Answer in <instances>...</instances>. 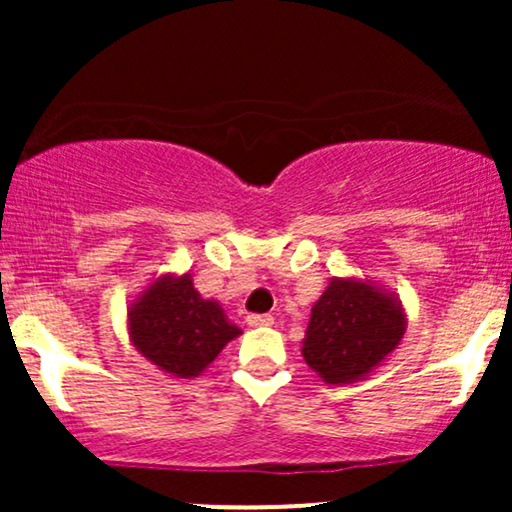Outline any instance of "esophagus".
I'll list each match as a JSON object with an SVG mask.
<instances>
[{"label": "esophagus", "instance_id": "obj_1", "mask_svg": "<svg viewBox=\"0 0 512 512\" xmlns=\"http://www.w3.org/2000/svg\"><path fill=\"white\" fill-rule=\"evenodd\" d=\"M248 322L250 327H269L274 325V317L272 315H248Z\"/></svg>", "mask_w": 512, "mask_h": 512}]
</instances>
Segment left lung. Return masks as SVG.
Returning <instances> with one entry per match:
<instances>
[{
	"instance_id": "obj_1",
	"label": "left lung",
	"mask_w": 512,
	"mask_h": 512,
	"mask_svg": "<svg viewBox=\"0 0 512 512\" xmlns=\"http://www.w3.org/2000/svg\"><path fill=\"white\" fill-rule=\"evenodd\" d=\"M407 332L395 291L358 276H332L310 310L301 354L327 385H351L375 373Z\"/></svg>"
}]
</instances>
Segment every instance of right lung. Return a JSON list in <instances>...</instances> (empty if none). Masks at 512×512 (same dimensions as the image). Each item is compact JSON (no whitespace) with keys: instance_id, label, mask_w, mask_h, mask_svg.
Masks as SVG:
<instances>
[{"instance_id":"right-lung-1","label":"right lung","mask_w":512,"mask_h":512,"mask_svg":"<svg viewBox=\"0 0 512 512\" xmlns=\"http://www.w3.org/2000/svg\"><path fill=\"white\" fill-rule=\"evenodd\" d=\"M127 334L158 370L190 380L216 361L240 327L228 320L219 301L195 289L190 272H166L129 301Z\"/></svg>"}]
</instances>
